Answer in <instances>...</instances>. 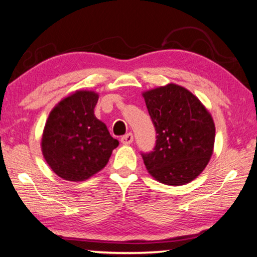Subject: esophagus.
<instances>
[{
    "label": "esophagus",
    "mask_w": 257,
    "mask_h": 257,
    "mask_svg": "<svg viewBox=\"0 0 257 257\" xmlns=\"http://www.w3.org/2000/svg\"><path fill=\"white\" fill-rule=\"evenodd\" d=\"M120 142L123 145H130V144H132L133 142V136H132V133H127V134H125V136H123L120 138Z\"/></svg>",
    "instance_id": "obj_1"
}]
</instances>
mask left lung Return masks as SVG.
I'll use <instances>...</instances> for the list:
<instances>
[{
    "label": "left lung",
    "mask_w": 257,
    "mask_h": 257,
    "mask_svg": "<svg viewBox=\"0 0 257 257\" xmlns=\"http://www.w3.org/2000/svg\"><path fill=\"white\" fill-rule=\"evenodd\" d=\"M156 131L155 147L141 153L148 172L171 186L195 179L212 155L214 120L199 98L181 86L169 84L144 93Z\"/></svg>",
    "instance_id": "8db88e82"
}]
</instances>
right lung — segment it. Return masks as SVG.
Segmentation results:
<instances>
[{
	"label": "right lung",
	"instance_id": "add662e5",
	"mask_svg": "<svg viewBox=\"0 0 257 257\" xmlns=\"http://www.w3.org/2000/svg\"><path fill=\"white\" fill-rule=\"evenodd\" d=\"M98 95L78 90L51 110L43 130L42 154L61 178L82 181L103 169L119 142L94 115Z\"/></svg>",
	"mask_w": 257,
	"mask_h": 257
}]
</instances>
